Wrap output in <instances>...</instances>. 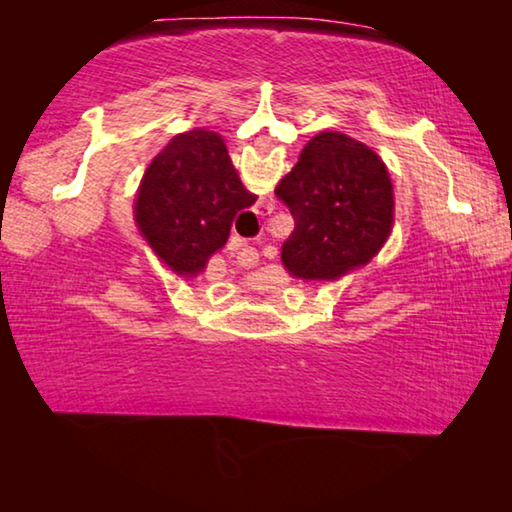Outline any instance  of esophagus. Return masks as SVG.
<instances>
[{
  "mask_svg": "<svg viewBox=\"0 0 512 512\" xmlns=\"http://www.w3.org/2000/svg\"><path fill=\"white\" fill-rule=\"evenodd\" d=\"M271 212H273V207L268 205V203H262L255 210V214L259 216V219H262V216H266V214H271ZM241 259H244L246 266H255L259 262V253H257L255 248H244V253H241Z\"/></svg>",
  "mask_w": 512,
  "mask_h": 512,
  "instance_id": "1",
  "label": "esophagus"
}]
</instances>
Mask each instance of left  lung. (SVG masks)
I'll return each instance as SVG.
<instances>
[{"mask_svg":"<svg viewBox=\"0 0 512 512\" xmlns=\"http://www.w3.org/2000/svg\"><path fill=\"white\" fill-rule=\"evenodd\" d=\"M296 228L282 264L302 280H339L368 264L393 228V185L370 146L325 131L311 137L275 187Z\"/></svg>","mask_w":512,"mask_h":512,"instance_id":"8db88e82","label":"left lung"}]
</instances>
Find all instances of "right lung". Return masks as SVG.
<instances>
[{
    "mask_svg": "<svg viewBox=\"0 0 512 512\" xmlns=\"http://www.w3.org/2000/svg\"><path fill=\"white\" fill-rule=\"evenodd\" d=\"M257 201L219 133H180L155 155L135 198V221L171 271L196 277L225 246L232 221Z\"/></svg>",
    "mask_w": 512,
    "mask_h": 512,
    "instance_id": "add662e5",
    "label": "right lung"
}]
</instances>
